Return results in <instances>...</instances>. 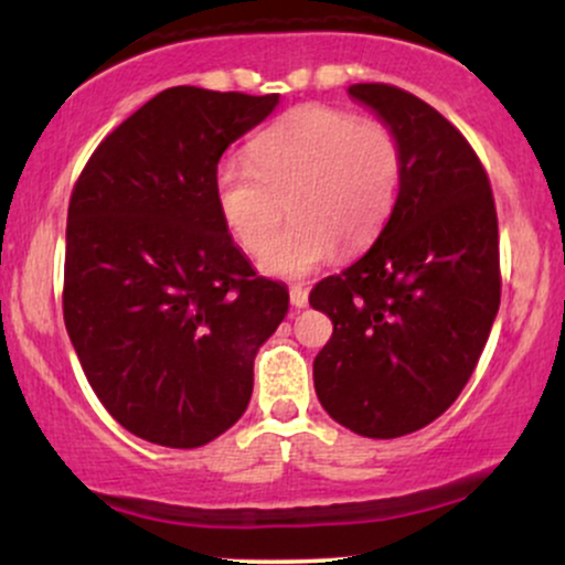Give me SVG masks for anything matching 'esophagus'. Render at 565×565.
I'll list each match as a JSON object with an SVG mask.
<instances>
[{
	"mask_svg": "<svg viewBox=\"0 0 565 565\" xmlns=\"http://www.w3.org/2000/svg\"><path fill=\"white\" fill-rule=\"evenodd\" d=\"M289 302L295 305V308H305V305H308V289L300 287V284H297V287H289Z\"/></svg>",
	"mask_w": 565,
	"mask_h": 565,
	"instance_id": "1",
	"label": "esophagus"
}]
</instances>
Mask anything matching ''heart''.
<instances>
[{"mask_svg": "<svg viewBox=\"0 0 565 565\" xmlns=\"http://www.w3.org/2000/svg\"><path fill=\"white\" fill-rule=\"evenodd\" d=\"M252 164L220 161V217L263 270L300 278L342 252L364 249L393 215L404 180V146L380 119L329 106H300L263 129ZM288 204L292 223L269 241ZM271 244L268 245L267 242Z\"/></svg>", "mask_w": 565, "mask_h": 565, "instance_id": "b5f03b06", "label": "heart"}]
</instances>
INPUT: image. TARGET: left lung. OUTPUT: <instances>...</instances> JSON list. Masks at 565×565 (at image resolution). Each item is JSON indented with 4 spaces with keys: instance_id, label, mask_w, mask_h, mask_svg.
Returning a JSON list of instances; mask_svg holds the SVG:
<instances>
[{
    "instance_id": "8db88e82",
    "label": "left lung",
    "mask_w": 565,
    "mask_h": 565,
    "mask_svg": "<svg viewBox=\"0 0 565 565\" xmlns=\"http://www.w3.org/2000/svg\"><path fill=\"white\" fill-rule=\"evenodd\" d=\"M348 93L398 132L404 180L372 249L310 291L334 323L313 382L334 423L398 438L438 419L481 359L502 295L497 206L478 153L436 108L393 84Z\"/></svg>"
}]
</instances>
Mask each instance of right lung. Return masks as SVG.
<instances>
[{
	"label": "right lung",
	"instance_id": "1",
	"mask_svg": "<svg viewBox=\"0 0 565 565\" xmlns=\"http://www.w3.org/2000/svg\"><path fill=\"white\" fill-rule=\"evenodd\" d=\"M278 95L170 87L103 138L74 183L63 319L125 430L196 449L238 423L257 348L289 308L255 274L215 199L220 157Z\"/></svg>",
	"mask_w": 565,
	"mask_h": 565
}]
</instances>
